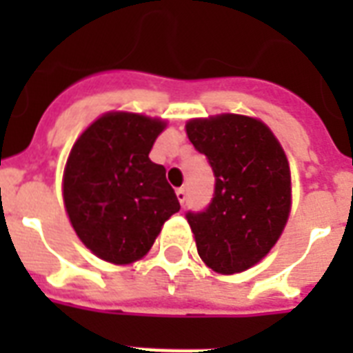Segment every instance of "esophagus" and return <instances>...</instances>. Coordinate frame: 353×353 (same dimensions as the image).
Listing matches in <instances>:
<instances>
[{
    "mask_svg": "<svg viewBox=\"0 0 353 353\" xmlns=\"http://www.w3.org/2000/svg\"><path fill=\"white\" fill-rule=\"evenodd\" d=\"M176 196H177V201H179L183 207V205H185V201H187V192H185V188H177Z\"/></svg>",
    "mask_w": 353,
    "mask_h": 353,
    "instance_id": "1",
    "label": "esophagus"
}]
</instances>
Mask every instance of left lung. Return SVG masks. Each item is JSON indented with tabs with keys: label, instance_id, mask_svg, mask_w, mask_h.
<instances>
[{
	"label": "left lung",
	"instance_id": "left-lung-1",
	"mask_svg": "<svg viewBox=\"0 0 353 353\" xmlns=\"http://www.w3.org/2000/svg\"><path fill=\"white\" fill-rule=\"evenodd\" d=\"M187 135L216 179L210 203L187 212L199 256L216 273L245 271L271 251L290 216L284 150L263 122L232 113L187 122Z\"/></svg>",
	"mask_w": 353,
	"mask_h": 353
}]
</instances>
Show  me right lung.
<instances>
[{"label": "right lung", "mask_w": 353, "mask_h": 353, "mask_svg": "<svg viewBox=\"0 0 353 353\" xmlns=\"http://www.w3.org/2000/svg\"><path fill=\"white\" fill-rule=\"evenodd\" d=\"M165 122L106 113L74 143L63 172V203L88 249L112 263L139 260L179 207L163 165L148 157Z\"/></svg>", "instance_id": "1"}]
</instances>
